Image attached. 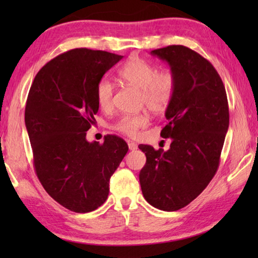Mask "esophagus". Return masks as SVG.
<instances>
[{
  "mask_svg": "<svg viewBox=\"0 0 258 258\" xmlns=\"http://www.w3.org/2000/svg\"><path fill=\"white\" fill-rule=\"evenodd\" d=\"M128 148H130V150H137L138 145H137V143H134V142H128Z\"/></svg>",
  "mask_w": 258,
  "mask_h": 258,
  "instance_id": "obj_1",
  "label": "esophagus"
}]
</instances>
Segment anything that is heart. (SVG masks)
I'll list each match as a JSON object with an SVG mask.
<instances>
[{
	"label": "heart",
	"instance_id": "obj_1",
	"mask_svg": "<svg viewBox=\"0 0 258 258\" xmlns=\"http://www.w3.org/2000/svg\"><path fill=\"white\" fill-rule=\"evenodd\" d=\"M120 80L141 90L140 103L154 112L163 111L174 95L175 77L171 72H158L155 64L141 58L128 60L118 71ZM113 85L108 78H102L95 89V99L98 106L108 110L112 104ZM149 121L146 111L135 115H124L116 121L113 128L128 137L137 135L140 128L145 127Z\"/></svg>",
	"mask_w": 258,
	"mask_h": 258
}]
</instances>
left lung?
<instances>
[{
    "instance_id": "left-lung-1",
    "label": "left lung",
    "mask_w": 258,
    "mask_h": 258,
    "mask_svg": "<svg viewBox=\"0 0 258 258\" xmlns=\"http://www.w3.org/2000/svg\"><path fill=\"white\" fill-rule=\"evenodd\" d=\"M150 53L166 61L175 77L160 132L172 142L167 151L139 146L147 157L139 178L151 206L174 212L197 198L215 175L229 128L228 98L216 69L197 52L169 45Z\"/></svg>"
}]
</instances>
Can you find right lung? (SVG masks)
<instances>
[{"label":"right lung","instance_id":"add662e5","mask_svg":"<svg viewBox=\"0 0 258 258\" xmlns=\"http://www.w3.org/2000/svg\"><path fill=\"white\" fill-rule=\"evenodd\" d=\"M121 58L74 49L49 61L30 86L25 124L35 171L47 194L72 212H92L106 202L109 180L128 150L116 135L101 145L86 140L99 110L98 83Z\"/></svg>","mask_w":258,"mask_h":258}]
</instances>
